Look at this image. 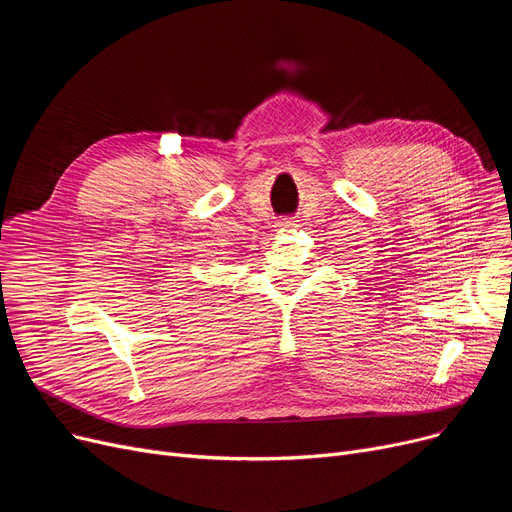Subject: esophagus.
<instances>
[{
    "mask_svg": "<svg viewBox=\"0 0 512 512\" xmlns=\"http://www.w3.org/2000/svg\"><path fill=\"white\" fill-rule=\"evenodd\" d=\"M280 226L282 228H297V222H294V220H284V222H280Z\"/></svg>",
    "mask_w": 512,
    "mask_h": 512,
    "instance_id": "esophagus-1",
    "label": "esophagus"
}]
</instances>
